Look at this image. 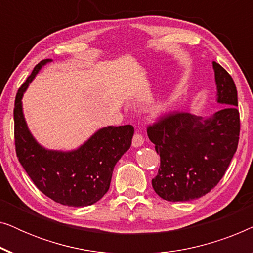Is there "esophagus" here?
Listing matches in <instances>:
<instances>
[{"label": "esophagus", "instance_id": "obj_1", "mask_svg": "<svg viewBox=\"0 0 253 253\" xmlns=\"http://www.w3.org/2000/svg\"><path fill=\"white\" fill-rule=\"evenodd\" d=\"M144 144V138L141 134L139 133H134V136L132 138V146L133 147H140L141 145Z\"/></svg>", "mask_w": 253, "mask_h": 253}]
</instances>
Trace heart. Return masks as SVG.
Returning <instances> with one entry per match:
<instances>
[{
  "label": "heart",
  "instance_id": "obj_1",
  "mask_svg": "<svg viewBox=\"0 0 253 253\" xmlns=\"http://www.w3.org/2000/svg\"><path fill=\"white\" fill-rule=\"evenodd\" d=\"M166 113H167V107H166L165 105H161L154 109L153 115L155 117H161V116H164Z\"/></svg>",
  "mask_w": 253,
  "mask_h": 253
}]
</instances>
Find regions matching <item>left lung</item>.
Returning <instances> with one entry per match:
<instances>
[{
  "label": "left lung",
  "mask_w": 253,
  "mask_h": 253,
  "mask_svg": "<svg viewBox=\"0 0 253 253\" xmlns=\"http://www.w3.org/2000/svg\"><path fill=\"white\" fill-rule=\"evenodd\" d=\"M212 65L216 102L222 108L206 119L189 113L170 114L147 129L160 154V168L152 186L168 202H190L209 193L223 177L237 150L236 86L220 64Z\"/></svg>",
  "instance_id": "obj_1"
}]
</instances>
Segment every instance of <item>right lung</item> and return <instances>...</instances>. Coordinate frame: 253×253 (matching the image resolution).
I'll use <instances>...</instances> for the list:
<instances>
[{"label": "right lung", "mask_w": 253, "mask_h": 253, "mask_svg": "<svg viewBox=\"0 0 253 253\" xmlns=\"http://www.w3.org/2000/svg\"><path fill=\"white\" fill-rule=\"evenodd\" d=\"M51 61L47 58L38 63L17 92L13 109L16 153L43 195L65 206H89L108 191L114 167L130 148L134 129L130 124L101 127L70 151L48 150L38 143L27 126L22 99L42 67Z\"/></svg>", "instance_id": "obj_1"}]
</instances>
